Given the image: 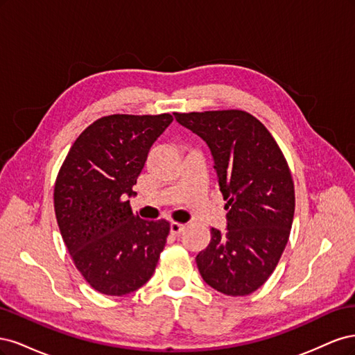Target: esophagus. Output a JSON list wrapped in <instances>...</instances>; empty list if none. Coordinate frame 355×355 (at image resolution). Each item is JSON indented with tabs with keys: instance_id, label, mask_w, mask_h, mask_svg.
<instances>
[{
	"instance_id": "1",
	"label": "esophagus",
	"mask_w": 355,
	"mask_h": 355,
	"mask_svg": "<svg viewBox=\"0 0 355 355\" xmlns=\"http://www.w3.org/2000/svg\"><path fill=\"white\" fill-rule=\"evenodd\" d=\"M185 230V225L178 223V222H171L170 223V232L171 235H180V232Z\"/></svg>"
}]
</instances>
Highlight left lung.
<instances>
[{
	"label": "left lung",
	"instance_id": "1",
	"mask_svg": "<svg viewBox=\"0 0 355 355\" xmlns=\"http://www.w3.org/2000/svg\"><path fill=\"white\" fill-rule=\"evenodd\" d=\"M210 148L219 189L227 200V232L196 261L210 287L228 296L259 288L280 261L292 230L295 187L287 161L266 127L245 111L175 114Z\"/></svg>",
	"mask_w": 355,
	"mask_h": 355
}]
</instances>
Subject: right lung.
I'll return each instance as SVG.
<instances>
[{
    "instance_id": "obj_1",
    "label": "right lung",
    "mask_w": 355,
    "mask_h": 355,
    "mask_svg": "<svg viewBox=\"0 0 355 355\" xmlns=\"http://www.w3.org/2000/svg\"><path fill=\"white\" fill-rule=\"evenodd\" d=\"M170 114L102 116L77 137L55 185L62 239L94 290L123 296L153 277L170 223L133 214V185Z\"/></svg>"
}]
</instances>
